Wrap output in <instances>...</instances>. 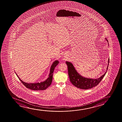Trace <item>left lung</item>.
<instances>
[{
  "label": "left lung",
  "instance_id": "left-lung-1",
  "mask_svg": "<svg viewBox=\"0 0 122 122\" xmlns=\"http://www.w3.org/2000/svg\"><path fill=\"white\" fill-rule=\"evenodd\" d=\"M106 40H107L106 39ZM107 41L108 42L107 40ZM109 60L110 59L109 58L108 64L107 68V70L108 69ZM66 64L68 66V74L70 81L73 85L80 89H89L97 86L103 79V77H104L107 71H106L105 74L99 78L96 79H89L83 77L82 76L80 75L77 72V71L74 68V66L71 62L66 61Z\"/></svg>",
  "mask_w": 122,
  "mask_h": 122
}]
</instances>
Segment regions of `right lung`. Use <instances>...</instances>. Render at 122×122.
<instances>
[{"label": "right lung", "mask_w": 122, "mask_h": 122, "mask_svg": "<svg viewBox=\"0 0 122 122\" xmlns=\"http://www.w3.org/2000/svg\"><path fill=\"white\" fill-rule=\"evenodd\" d=\"M59 64V61H54L53 64H52L51 69H50V73L49 74L48 77L45 81L41 82L36 83H27L25 82L19 78V76H17V74L16 73V75L19 78V80L21 81V82L22 83L24 86H26V87L28 88L29 89L33 90H44L46 89L47 88L49 87L51 85L52 81L53 79V74L54 71V70L55 69V67L56 66Z\"/></svg>", "instance_id": "add662e5"}]
</instances>
